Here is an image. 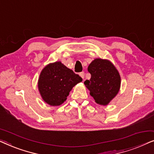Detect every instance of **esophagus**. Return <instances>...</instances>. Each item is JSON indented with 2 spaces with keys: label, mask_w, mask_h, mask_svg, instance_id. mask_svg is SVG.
Instances as JSON below:
<instances>
[{
  "label": "esophagus",
  "mask_w": 154,
  "mask_h": 154,
  "mask_svg": "<svg viewBox=\"0 0 154 154\" xmlns=\"http://www.w3.org/2000/svg\"><path fill=\"white\" fill-rule=\"evenodd\" d=\"M79 75H80V76L82 78V79H84V78H85V73H84L83 71V72L80 73Z\"/></svg>",
  "instance_id": "esophagus-1"
}]
</instances>
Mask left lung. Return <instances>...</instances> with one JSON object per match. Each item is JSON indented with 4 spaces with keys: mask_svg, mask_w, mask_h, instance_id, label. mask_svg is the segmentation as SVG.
<instances>
[{
    "mask_svg": "<svg viewBox=\"0 0 154 154\" xmlns=\"http://www.w3.org/2000/svg\"><path fill=\"white\" fill-rule=\"evenodd\" d=\"M91 74L84 82L90 94L99 104L106 105L116 95L121 86V77L115 66L108 60L95 59L88 66Z\"/></svg>",
    "mask_w": 154,
    "mask_h": 154,
    "instance_id": "left-lung-1",
    "label": "left lung"
}]
</instances>
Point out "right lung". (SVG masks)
Returning <instances> with one entry per match:
<instances>
[{
    "label": "right lung",
    "mask_w": 154,
    "mask_h": 154,
    "mask_svg": "<svg viewBox=\"0 0 154 154\" xmlns=\"http://www.w3.org/2000/svg\"><path fill=\"white\" fill-rule=\"evenodd\" d=\"M83 81L79 75L60 62L46 66L38 80V90L43 100L51 106H59L66 100L73 86Z\"/></svg>",
    "instance_id": "1"
}]
</instances>
